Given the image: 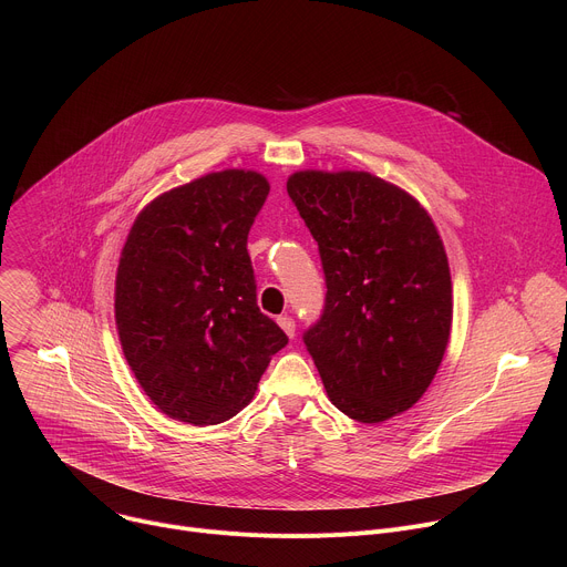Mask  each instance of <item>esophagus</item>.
I'll return each mask as SVG.
<instances>
[{"label":"esophagus","instance_id":"1","mask_svg":"<svg viewBox=\"0 0 567 567\" xmlns=\"http://www.w3.org/2000/svg\"><path fill=\"white\" fill-rule=\"evenodd\" d=\"M278 326L285 330V334H287L289 339L296 337V320H293L291 316H278Z\"/></svg>","mask_w":567,"mask_h":567}]
</instances>
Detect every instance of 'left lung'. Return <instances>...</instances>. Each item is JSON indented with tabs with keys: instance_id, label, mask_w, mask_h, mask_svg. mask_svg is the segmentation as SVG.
<instances>
[{
	"instance_id": "1",
	"label": "left lung",
	"mask_w": 567,
	"mask_h": 567,
	"mask_svg": "<svg viewBox=\"0 0 567 567\" xmlns=\"http://www.w3.org/2000/svg\"><path fill=\"white\" fill-rule=\"evenodd\" d=\"M287 193L326 274V305L305 330L334 406L377 424L431 385L451 332V274L429 213L368 173H296Z\"/></svg>"
}]
</instances>
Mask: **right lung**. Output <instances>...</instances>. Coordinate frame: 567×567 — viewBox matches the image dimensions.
Returning a JSON list of instances; mask_svg holds the SVG:
<instances>
[{
    "label": "right lung",
    "mask_w": 567,
    "mask_h": 567,
    "mask_svg": "<svg viewBox=\"0 0 567 567\" xmlns=\"http://www.w3.org/2000/svg\"><path fill=\"white\" fill-rule=\"evenodd\" d=\"M267 195L258 173H213L156 197L127 235L116 274L118 337L136 381L173 420H230L289 343L258 307L247 251Z\"/></svg>",
    "instance_id": "1"
}]
</instances>
